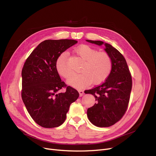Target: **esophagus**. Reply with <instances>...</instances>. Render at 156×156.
<instances>
[{"label":"esophagus","mask_w":156,"mask_h":156,"mask_svg":"<svg viewBox=\"0 0 156 156\" xmlns=\"http://www.w3.org/2000/svg\"><path fill=\"white\" fill-rule=\"evenodd\" d=\"M79 95H80V97H82L84 94V91L83 90H79Z\"/></svg>","instance_id":"34e87169"}]
</instances>
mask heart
Segmentation results:
<instances>
[{"mask_svg":"<svg viewBox=\"0 0 156 156\" xmlns=\"http://www.w3.org/2000/svg\"><path fill=\"white\" fill-rule=\"evenodd\" d=\"M77 55L84 61L80 74L73 75L68 80L72 87L83 88L93 82L94 84H101L108 78L112 68L111 57L106 52H99L98 50L87 44H82L75 50ZM57 71L64 78L68 79L72 73L68 62L66 53H63L56 61Z\"/></svg>","mask_w":156,"mask_h":156,"instance_id":"b5f03b06","label":"heart"}]
</instances>
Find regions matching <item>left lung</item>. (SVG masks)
<instances>
[{"label": "left lung", "instance_id": "left-lung-1", "mask_svg": "<svg viewBox=\"0 0 156 156\" xmlns=\"http://www.w3.org/2000/svg\"><path fill=\"white\" fill-rule=\"evenodd\" d=\"M98 46L104 44L110 55L112 68L105 81L84 92L92 94L97 103L87 110V116L98 127H108L119 121L127 110L132 86L131 74L125 57L111 44L101 41L86 40Z\"/></svg>", "mask_w": 156, "mask_h": 156}]
</instances>
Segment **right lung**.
Returning a JSON list of instances; mask_svg holds the SVG:
<instances>
[{"instance_id": "add662e5", "label": "right lung", "mask_w": 156, "mask_h": 156, "mask_svg": "<svg viewBox=\"0 0 156 156\" xmlns=\"http://www.w3.org/2000/svg\"><path fill=\"white\" fill-rule=\"evenodd\" d=\"M77 42L72 39L46 40L37 46L27 58L22 69V99L30 116L44 128L61 125L69 106L79 94L66 87L56 69L61 53ZM66 87L65 93L59 90Z\"/></svg>"}]
</instances>
